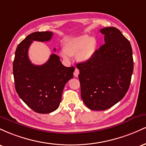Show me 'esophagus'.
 Returning a JSON list of instances; mask_svg holds the SVG:
<instances>
[{
  "instance_id": "1",
  "label": "esophagus",
  "mask_w": 146,
  "mask_h": 146,
  "mask_svg": "<svg viewBox=\"0 0 146 146\" xmlns=\"http://www.w3.org/2000/svg\"><path fill=\"white\" fill-rule=\"evenodd\" d=\"M79 73H80V71H79L78 68H75L74 73H73V75H74V76L76 77V78H78V75H79Z\"/></svg>"
}]
</instances>
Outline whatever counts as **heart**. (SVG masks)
<instances>
[{"label": "heart", "mask_w": 146, "mask_h": 146, "mask_svg": "<svg viewBox=\"0 0 146 146\" xmlns=\"http://www.w3.org/2000/svg\"><path fill=\"white\" fill-rule=\"evenodd\" d=\"M97 46L98 42L95 38L82 35L68 39L64 44V50L60 55L64 60H69L70 56L77 54V60L80 62L85 63L95 56Z\"/></svg>", "instance_id": "1"}]
</instances>
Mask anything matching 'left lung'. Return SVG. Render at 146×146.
Returning <instances> with one entry per match:
<instances>
[{
  "label": "left lung",
  "mask_w": 146,
  "mask_h": 146,
  "mask_svg": "<svg viewBox=\"0 0 146 146\" xmlns=\"http://www.w3.org/2000/svg\"><path fill=\"white\" fill-rule=\"evenodd\" d=\"M105 44L90 61L77 64L81 97L90 110H104L126 94L133 72L132 50L129 40L118 29L103 28Z\"/></svg>",
  "instance_id": "left-lung-1"
}]
</instances>
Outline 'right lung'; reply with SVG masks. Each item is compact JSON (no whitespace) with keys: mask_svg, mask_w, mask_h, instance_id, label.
I'll return each mask as SVG.
<instances>
[{"mask_svg":"<svg viewBox=\"0 0 146 146\" xmlns=\"http://www.w3.org/2000/svg\"><path fill=\"white\" fill-rule=\"evenodd\" d=\"M51 31L34 32L28 35L18 45L13 62L15 88L18 95L33 111L46 114L59 106L65 84L73 78L75 68L66 67L60 57L51 54L42 65H35L28 57L33 41H49ZM54 51L56 49L54 48Z\"/></svg>","mask_w":146,"mask_h":146,"instance_id":"obj_1","label":"right lung"}]
</instances>
